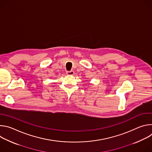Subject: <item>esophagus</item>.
<instances>
[{
	"instance_id": "1",
	"label": "esophagus",
	"mask_w": 152,
	"mask_h": 152,
	"mask_svg": "<svg viewBox=\"0 0 152 152\" xmlns=\"http://www.w3.org/2000/svg\"><path fill=\"white\" fill-rule=\"evenodd\" d=\"M75 72L74 71H67V75H74Z\"/></svg>"
}]
</instances>
